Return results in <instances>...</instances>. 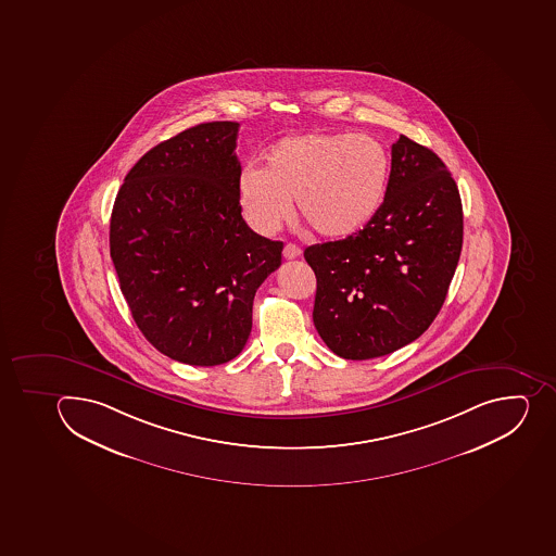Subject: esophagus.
<instances>
[{"instance_id": "34e87169", "label": "esophagus", "mask_w": 556, "mask_h": 556, "mask_svg": "<svg viewBox=\"0 0 556 556\" xmlns=\"http://www.w3.org/2000/svg\"><path fill=\"white\" fill-rule=\"evenodd\" d=\"M301 255V248L295 247V244H286L283 248V256H286L287 261H292V258H298Z\"/></svg>"}]
</instances>
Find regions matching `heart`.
<instances>
[{
	"label": "heart",
	"mask_w": 556,
	"mask_h": 556,
	"mask_svg": "<svg viewBox=\"0 0 556 556\" xmlns=\"http://www.w3.org/2000/svg\"><path fill=\"white\" fill-rule=\"evenodd\" d=\"M390 155L368 135L309 132L270 147L264 169H244L239 202L248 223L270 236L289 219L292 200L324 237L353 236L381 207Z\"/></svg>",
	"instance_id": "1"
}]
</instances>
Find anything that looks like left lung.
<instances>
[{"label":"left lung","instance_id":"obj_1","mask_svg":"<svg viewBox=\"0 0 556 556\" xmlns=\"http://www.w3.org/2000/svg\"><path fill=\"white\" fill-rule=\"evenodd\" d=\"M463 248V203L443 161L407 136L391 146L381 207L363 230L304 250L314 324L337 356L372 359L418 339L440 314Z\"/></svg>","mask_w":556,"mask_h":556}]
</instances>
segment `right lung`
Returning <instances> with one entry per match:
<instances>
[{
	"mask_svg": "<svg viewBox=\"0 0 556 556\" xmlns=\"http://www.w3.org/2000/svg\"><path fill=\"white\" fill-rule=\"evenodd\" d=\"M237 122H207L161 141L126 175L110 253L130 315L160 353L214 367L252 331L253 298L281 266L283 242L241 216Z\"/></svg>",
	"mask_w": 556,
	"mask_h": 556,
	"instance_id": "1",
	"label": "right lung"
}]
</instances>
